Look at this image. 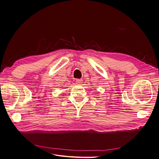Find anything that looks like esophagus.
Listing matches in <instances>:
<instances>
[{
    "label": "esophagus",
    "mask_w": 159,
    "mask_h": 159,
    "mask_svg": "<svg viewBox=\"0 0 159 159\" xmlns=\"http://www.w3.org/2000/svg\"><path fill=\"white\" fill-rule=\"evenodd\" d=\"M82 81H83V80H81V79H78V80H75V82H76L77 84L80 85V84H81V83H82Z\"/></svg>",
    "instance_id": "obj_1"
}]
</instances>
